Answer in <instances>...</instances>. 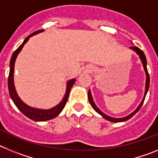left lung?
Instances as JSON below:
<instances>
[{"label":"left lung","mask_w":158,"mask_h":158,"mask_svg":"<svg viewBox=\"0 0 158 158\" xmlns=\"http://www.w3.org/2000/svg\"><path fill=\"white\" fill-rule=\"evenodd\" d=\"M130 49H131V50H132L133 51H135V52L136 53V54L139 56L140 60L142 61V65H143V68H144V70H145V73H146V87H145V93H144V96H143V99L142 100V101H141V103L139 104V105L137 107L136 109H135L133 112L131 113L130 115H127V116H125V117H123V118H114V117H111V116H109V115H106V114H104L103 111H100V110L98 108V107L96 105L94 100H93V96H92L91 90H90V89H89V93H88V98H89V103H90V104H91V106L93 107V109H94L96 112L98 113V114H100V115H101L103 118H104L105 119H107V120L110 121V122H113V123L124 122V121H127V120H128V119H130L131 117H133L134 115H135V114H136V113L139 111V109L141 108L142 105L143 104V102H144L145 98H146V93H147L148 90H149V87H150V76H149V73H148V70H147V67H146V65H147V61H146V56H145V54L143 53V51H142V50H140V49L139 48V47H135V46H133V47H130Z\"/></svg>","instance_id":"1"}]
</instances>
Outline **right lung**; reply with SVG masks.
I'll return each instance as SVG.
<instances>
[{
	"mask_svg": "<svg viewBox=\"0 0 158 158\" xmlns=\"http://www.w3.org/2000/svg\"><path fill=\"white\" fill-rule=\"evenodd\" d=\"M44 31V30H39L35 31L34 33L31 34L30 35L27 36L21 45L19 46L16 51L13 53L12 58L10 60V64H9V67H10V70H9V75H8V92H9V95H10L11 99L12 100L15 105L17 107L18 109L23 113V115H26L27 118H31L32 120L36 121V122H43V121H47L52 119V118H55L58 116L60 113L62 112L63 110L64 107H65V104H66L68 97H69V93L72 89L73 85L74 82L76 81V79H71V80L68 81L66 83V90H65V93L63 96V99L59 104H57L56 106L51 107L50 109H40V108H35V107H32L31 106L27 105V104H25L24 102L20 99L19 96H18L17 93H16V88H15V84H14V68H15V62H16V59L17 58L19 53L23 49V46L27 43L31 36L37 35L39 33Z\"/></svg>",
	"mask_w": 158,
	"mask_h": 158,
	"instance_id": "1",
	"label": "right lung"
}]
</instances>
